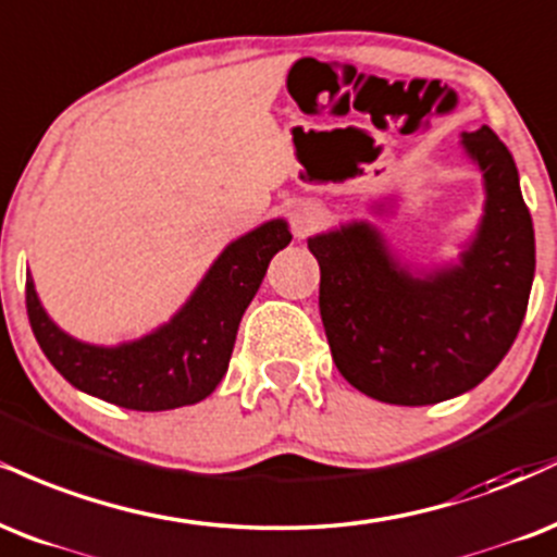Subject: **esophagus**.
<instances>
[{
	"instance_id": "esophagus-1",
	"label": "esophagus",
	"mask_w": 557,
	"mask_h": 557,
	"mask_svg": "<svg viewBox=\"0 0 557 557\" xmlns=\"http://www.w3.org/2000/svg\"><path fill=\"white\" fill-rule=\"evenodd\" d=\"M320 221H323V208L315 202H299L292 213V226L297 237H307L310 232H315Z\"/></svg>"
}]
</instances>
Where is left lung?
Here are the masks:
<instances>
[{"label":"left lung","instance_id":"obj_1","mask_svg":"<svg viewBox=\"0 0 557 557\" xmlns=\"http://www.w3.org/2000/svg\"><path fill=\"white\" fill-rule=\"evenodd\" d=\"M461 146L487 200L456 265L411 273L368 221L307 239L333 362L377 401L424 407L467 394L498 368L527 315L534 226L513 156L487 124L463 133Z\"/></svg>","mask_w":557,"mask_h":557}]
</instances>
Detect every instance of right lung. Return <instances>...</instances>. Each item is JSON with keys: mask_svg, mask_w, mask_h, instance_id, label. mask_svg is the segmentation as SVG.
Masks as SVG:
<instances>
[{"mask_svg": "<svg viewBox=\"0 0 557 557\" xmlns=\"http://www.w3.org/2000/svg\"><path fill=\"white\" fill-rule=\"evenodd\" d=\"M289 242L284 219L265 221L234 239L166 325L120 346L85 344L57 329L28 273L25 307L33 336L59 375L83 394L135 411L198 404L226 375L239 320L263 284L271 258Z\"/></svg>", "mask_w": 557, "mask_h": 557, "instance_id": "right-lung-1", "label": "right lung"}]
</instances>
